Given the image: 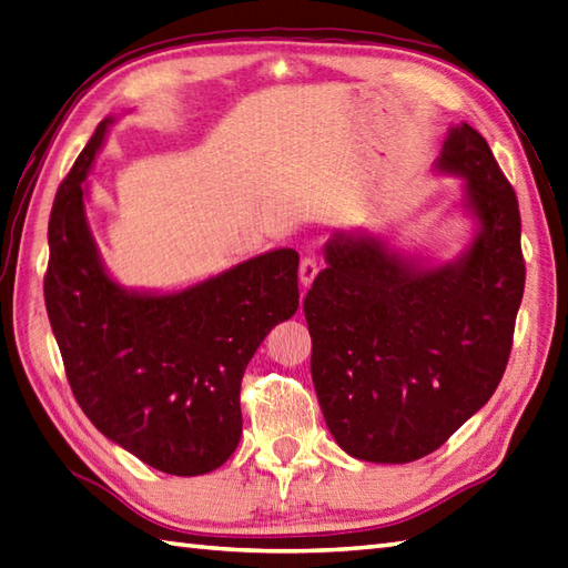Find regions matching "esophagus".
<instances>
[{
  "instance_id": "esophagus-1",
  "label": "esophagus",
  "mask_w": 568,
  "mask_h": 568,
  "mask_svg": "<svg viewBox=\"0 0 568 568\" xmlns=\"http://www.w3.org/2000/svg\"><path fill=\"white\" fill-rule=\"evenodd\" d=\"M316 274H318V262L316 260H313V257L301 260V264H298V280H301V284L308 288L313 284V280H316Z\"/></svg>"
}]
</instances>
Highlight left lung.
<instances>
[{
    "label": "left lung",
    "mask_w": 568,
    "mask_h": 568,
    "mask_svg": "<svg viewBox=\"0 0 568 568\" xmlns=\"http://www.w3.org/2000/svg\"><path fill=\"white\" fill-rule=\"evenodd\" d=\"M433 170L462 180L452 211L474 231L459 255L439 262L386 233L335 231L304 301L323 418L362 462L408 464L445 445L494 396L510 355L525 288L518 199L464 121Z\"/></svg>",
    "instance_id": "8db88e82"
}]
</instances>
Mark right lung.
Here are the masks:
<instances>
[{"mask_svg":"<svg viewBox=\"0 0 568 568\" xmlns=\"http://www.w3.org/2000/svg\"><path fill=\"white\" fill-rule=\"evenodd\" d=\"M113 123L97 125L50 211V327L99 433L158 471L209 474L241 443L247 362L298 308V252H262L165 292L113 280L87 221L90 172Z\"/></svg>","mask_w":568,"mask_h":568,"instance_id":"right-lung-1","label":"right lung"}]
</instances>
